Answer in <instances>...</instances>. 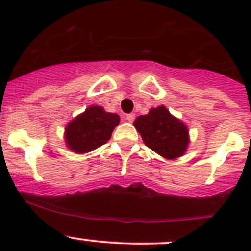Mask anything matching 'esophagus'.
<instances>
[{
  "label": "esophagus",
  "mask_w": 251,
  "mask_h": 251,
  "mask_svg": "<svg viewBox=\"0 0 251 251\" xmlns=\"http://www.w3.org/2000/svg\"><path fill=\"white\" fill-rule=\"evenodd\" d=\"M125 119H126V120L128 121V123H132L133 119H135V114H133V113L126 114V115H125Z\"/></svg>",
  "instance_id": "34e87169"
}]
</instances>
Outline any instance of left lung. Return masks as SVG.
Returning a JSON list of instances; mask_svg holds the SVG:
<instances>
[{"instance_id":"1","label":"left lung","mask_w":251,"mask_h":251,"mask_svg":"<svg viewBox=\"0 0 251 251\" xmlns=\"http://www.w3.org/2000/svg\"><path fill=\"white\" fill-rule=\"evenodd\" d=\"M146 146L166 159L181 156L188 146L186 125L170 114L165 107L153 108L133 123Z\"/></svg>"}]
</instances>
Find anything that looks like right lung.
Listing matches in <instances>:
<instances>
[{
  "label": "right lung",
  "mask_w": 251,
  "mask_h": 251,
  "mask_svg": "<svg viewBox=\"0 0 251 251\" xmlns=\"http://www.w3.org/2000/svg\"><path fill=\"white\" fill-rule=\"evenodd\" d=\"M118 114L107 113L102 107H90L65 128V142L75 153H87L110 140L119 124Z\"/></svg>",
  "instance_id": "right-lung-1"
}]
</instances>
